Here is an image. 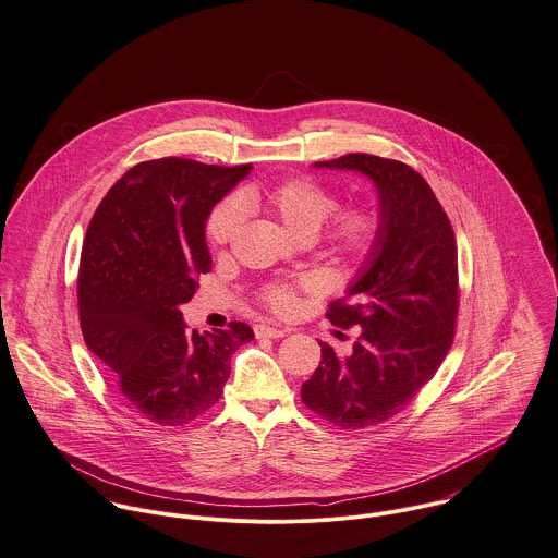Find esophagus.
<instances>
[{"instance_id":"34e87169","label":"esophagus","mask_w":558,"mask_h":558,"mask_svg":"<svg viewBox=\"0 0 558 558\" xmlns=\"http://www.w3.org/2000/svg\"><path fill=\"white\" fill-rule=\"evenodd\" d=\"M256 337H267V339H282L287 337V328H276V326H267V324H260L254 328Z\"/></svg>"}]
</instances>
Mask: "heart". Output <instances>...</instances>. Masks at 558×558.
Segmentation results:
<instances>
[{
	"label": "heart",
	"mask_w": 558,
	"mask_h": 558,
	"mask_svg": "<svg viewBox=\"0 0 558 558\" xmlns=\"http://www.w3.org/2000/svg\"><path fill=\"white\" fill-rule=\"evenodd\" d=\"M241 206H260L274 213L282 226L295 234L298 239H313L326 219L337 210L339 202L332 191L322 186L311 178L287 180L267 191H247L241 197ZM241 223V210L234 202L221 204L210 221H208V239L213 245L223 247L228 245ZM380 236V217L374 208L354 206L339 213L328 232V245L343 258H365L372 254ZM263 302L280 313L287 315L295 308V287L291 284H269L263 291Z\"/></svg>",
	"instance_id": "heart-1"
}]
</instances>
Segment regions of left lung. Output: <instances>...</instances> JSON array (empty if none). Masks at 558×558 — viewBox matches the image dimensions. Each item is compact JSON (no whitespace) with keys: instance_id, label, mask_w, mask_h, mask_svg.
Returning a JSON list of instances; mask_svg holds the SVG:
<instances>
[{"instance_id":"1","label":"left lung","mask_w":558,"mask_h":558,"mask_svg":"<svg viewBox=\"0 0 558 558\" xmlns=\"http://www.w3.org/2000/svg\"><path fill=\"white\" fill-rule=\"evenodd\" d=\"M317 169L356 171L378 193L380 236L328 319L361 326L350 356L322 343L302 385L304 404L339 428H365L400 413L446 359L459 308L457 241L428 182L409 165L348 154Z\"/></svg>"}]
</instances>
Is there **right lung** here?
Instances as JSON below:
<instances>
[{
    "mask_svg": "<svg viewBox=\"0 0 558 558\" xmlns=\"http://www.w3.org/2000/svg\"><path fill=\"white\" fill-rule=\"evenodd\" d=\"M250 171L186 158L138 162L88 223L77 276L84 341L119 393L160 426L204 415L223 391L230 356L254 339L241 322L191 332L180 311L213 265L206 221Z\"/></svg>",
    "mask_w": 558,
    "mask_h": 558,
    "instance_id": "1",
    "label": "right lung"
}]
</instances>
